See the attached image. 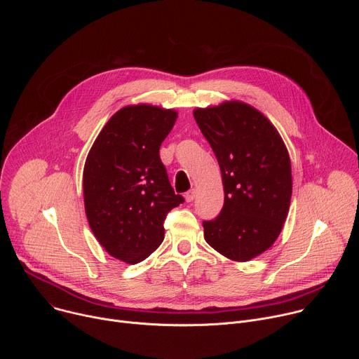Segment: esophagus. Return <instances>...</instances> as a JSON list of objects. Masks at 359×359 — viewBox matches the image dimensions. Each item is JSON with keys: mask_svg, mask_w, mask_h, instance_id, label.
<instances>
[{"mask_svg": "<svg viewBox=\"0 0 359 359\" xmlns=\"http://www.w3.org/2000/svg\"><path fill=\"white\" fill-rule=\"evenodd\" d=\"M194 197H196V190L194 189H191V190H189L187 193H184V198H186V201H193L194 200Z\"/></svg>", "mask_w": 359, "mask_h": 359, "instance_id": "esophagus-1", "label": "esophagus"}]
</instances>
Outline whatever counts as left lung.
Returning <instances> with one entry per match:
<instances>
[{
    "mask_svg": "<svg viewBox=\"0 0 359 359\" xmlns=\"http://www.w3.org/2000/svg\"><path fill=\"white\" fill-rule=\"evenodd\" d=\"M194 119L217 158L224 204L203 222L204 238L234 262L273 245L287 219L292 191L287 147L271 122L243 102L198 108Z\"/></svg>",
    "mask_w": 359,
    "mask_h": 359,
    "instance_id": "left-lung-1",
    "label": "left lung"
}]
</instances>
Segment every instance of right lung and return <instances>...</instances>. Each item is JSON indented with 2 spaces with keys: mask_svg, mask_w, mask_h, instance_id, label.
Here are the masks:
<instances>
[{
  "mask_svg": "<svg viewBox=\"0 0 359 359\" xmlns=\"http://www.w3.org/2000/svg\"><path fill=\"white\" fill-rule=\"evenodd\" d=\"M177 114L151 105L119 109L93 142L83 168L89 227L112 257L136 264L165 238L168 213L184 201L175 194L159 149Z\"/></svg>",
  "mask_w": 359,
  "mask_h": 359,
  "instance_id": "obj_1",
  "label": "right lung"
}]
</instances>
